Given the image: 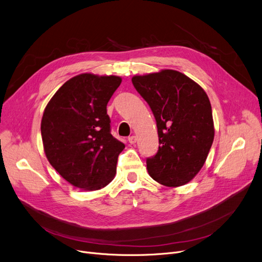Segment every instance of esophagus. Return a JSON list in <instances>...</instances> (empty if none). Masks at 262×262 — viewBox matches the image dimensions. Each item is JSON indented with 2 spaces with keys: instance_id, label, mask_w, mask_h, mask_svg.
I'll return each instance as SVG.
<instances>
[{
  "instance_id": "34e87169",
  "label": "esophagus",
  "mask_w": 262,
  "mask_h": 262,
  "mask_svg": "<svg viewBox=\"0 0 262 262\" xmlns=\"http://www.w3.org/2000/svg\"><path fill=\"white\" fill-rule=\"evenodd\" d=\"M128 142L130 144H135L136 142H137V138H136V136H130V137H128Z\"/></svg>"
}]
</instances>
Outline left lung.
<instances>
[{
    "label": "left lung",
    "mask_w": 262,
    "mask_h": 262,
    "mask_svg": "<svg viewBox=\"0 0 262 262\" xmlns=\"http://www.w3.org/2000/svg\"><path fill=\"white\" fill-rule=\"evenodd\" d=\"M132 81L157 121L160 146L146 161L149 176L167 187L187 184L203 167L214 139L206 92L174 70L136 75Z\"/></svg>",
    "instance_id": "left-lung-1"
}]
</instances>
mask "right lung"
Listing matches in <instances>:
<instances>
[{
    "label": "right lung",
    "mask_w": 262,
    "mask_h": 262,
    "mask_svg": "<svg viewBox=\"0 0 262 262\" xmlns=\"http://www.w3.org/2000/svg\"><path fill=\"white\" fill-rule=\"evenodd\" d=\"M121 81L114 75H77L58 89L43 111L46 157L77 188L99 190L115 178L118 156L125 145L111 134L106 105Z\"/></svg>",
    "instance_id": "add662e5"
}]
</instances>
